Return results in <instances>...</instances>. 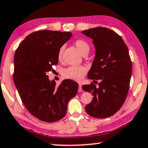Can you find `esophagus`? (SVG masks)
<instances>
[{"label":"esophagus","mask_w":148,"mask_h":148,"mask_svg":"<svg viewBox=\"0 0 148 148\" xmlns=\"http://www.w3.org/2000/svg\"><path fill=\"white\" fill-rule=\"evenodd\" d=\"M82 91V85H81V84H79L78 91Z\"/></svg>","instance_id":"1"}]
</instances>
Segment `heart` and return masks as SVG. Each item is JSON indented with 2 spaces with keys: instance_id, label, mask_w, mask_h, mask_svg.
<instances>
[{
  "instance_id": "1",
  "label": "heart",
  "mask_w": 148,
  "mask_h": 148,
  "mask_svg": "<svg viewBox=\"0 0 148 148\" xmlns=\"http://www.w3.org/2000/svg\"><path fill=\"white\" fill-rule=\"evenodd\" d=\"M74 45L78 49L82 55L85 56L88 55L90 50V45L85 39H79L74 41ZM64 50V47H60L58 49L57 53V58L58 61L62 60L63 52ZM87 73V69L84 66H71L64 69L62 72V76L66 79H73V80L79 81L83 78Z\"/></svg>"
}]
</instances>
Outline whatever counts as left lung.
<instances>
[{
  "instance_id": "1",
  "label": "left lung",
  "mask_w": 148,
  "mask_h": 148,
  "mask_svg": "<svg viewBox=\"0 0 148 148\" xmlns=\"http://www.w3.org/2000/svg\"><path fill=\"white\" fill-rule=\"evenodd\" d=\"M82 33L93 39L95 47L88 77L94 84L100 80L98 87L93 83L82 86L93 97L85 110L95 118H107L121 109L127 97L132 74L128 49L122 37L109 28L97 27Z\"/></svg>"
}]
</instances>
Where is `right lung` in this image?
<instances>
[{"instance_id": "right-lung-1", "label": "right lung", "mask_w": 148, "mask_h": 148, "mask_svg": "<svg viewBox=\"0 0 148 148\" xmlns=\"http://www.w3.org/2000/svg\"><path fill=\"white\" fill-rule=\"evenodd\" d=\"M72 36L71 32L39 30L28 35L16 51L14 84L27 111L40 121L62 119L69 100L78 91L76 82L65 79L57 86L47 75L57 64L58 49Z\"/></svg>"}]
</instances>
